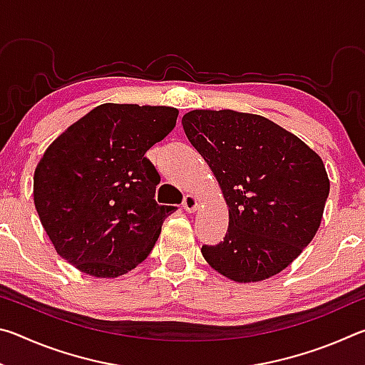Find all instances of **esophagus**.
I'll return each instance as SVG.
<instances>
[{
	"label": "esophagus",
	"mask_w": 365,
	"mask_h": 365,
	"mask_svg": "<svg viewBox=\"0 0 365 365\" xmlns=\"http://www.w3.org/2000/svg\"><path fill=\"white\" fill-rule=\"evenodd\" d=\"M183 209L187 212H195L197 209V197L193 195H187L183 197V202H182Z\"/></svg>",
	"instance_id": "1"
}]
</instances>
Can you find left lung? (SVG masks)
Returning <instances> with one entry per match:
<instances>
[{
  "label": "left lung",
  "instance_id": "obj_1",
  "mask_svg": "<svg viewBox=\"0 0 365 365\" xmlns=\"http://www.w3.org/2000/svg\"><path fill=\"white\" fill-rule=\"evenodd\" d=\"M182 125L228 206L224 242L201 248L207 264L238 283L287 269L322 222L330 182L319 154L257 114L196 109Z\"/></svg>",
  "mask_w": 365,
  "mask_h": 365
}]
</instances>
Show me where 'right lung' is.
Returning a JSON list of instances; mask_svg holds the SVG:
<instances>
[{
  "label": "right lung",
  "instance_id": "obj_1",
  "mask_svg": "<svg viewBox=\"0 0 365 365\" xmlns=\"http://www.w3.org/2000/svg\"><path fill=\"white\" fill-rule=\"evenodd\" d=\"M178 110L106 103L48 146L34 175V202L58 255L98 279L137 267L174 206L154 200L160 177L146 151L168 137Z\"/></svg>",
  "mask_w": 365,
  "mask_h": 365
}]
</instances>
